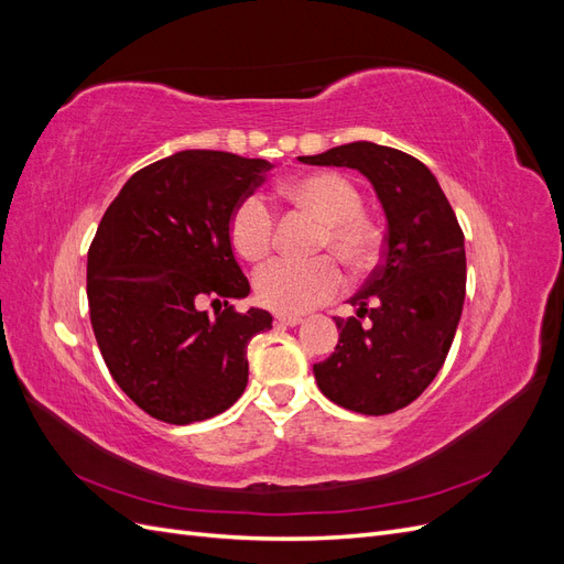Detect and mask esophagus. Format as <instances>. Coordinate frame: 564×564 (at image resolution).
Listing matches in <instances>:
<instances>
[{"label":"esophagus","mask_w":564,"mask_h":564,"mask_svg":"<svg viewBox=\"0 0 564 564\" xmlns=\"http://www.w3.org/2000/svg\"><path fill=\"white\" fill-rule=\"evenodd\" d=\"M275 322L280 324V327H299L303 317H299V315H278Z\"/></svg>","instance_id":"esophagus-1"}]
</instances>
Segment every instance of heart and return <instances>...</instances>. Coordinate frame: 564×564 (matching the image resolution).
<instances>
[{
    "mask_svg": "<svg viewBox=\"0 0 564 564\" xmlns=\"http://www.w3.org/2000/svg\"><path fill=\"white\" fill-rule=\"evenodd\" d=\"M280 197L322 224L317 249L332 251L352 272L367 270L379 253V230L362 214L357 185L336 172L303 174L280 185ZM230 242L245 261H261L272 247L275 216L261 195H247L230 214ZM340 289V270L332 259L311 263L272 261L253 278V292L265 308L301 315L329 301Z\"/></svg>",
    "mask_w": 564,
    "mask_h": 564,
    "instance_id": "heart-1",
    "label": "heart"
}]
</instances>
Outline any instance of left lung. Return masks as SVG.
Listing matches in <instances>:
<instances>
[{
  "label": "left lung",
  "instance_id": "obj_1",
  "mask_svg": "<svg viewBox=\"0 0 564 564\" xmlns=\"http://www.w3.org/2000/svg\"><path fill=\"white\" fill-rule=\"evenodd\" d=\"M301 162L360 172L388 226L381 268L348 301L357 317H334L338 344L313 367L317 388L357 414L398 412L431 386L452 348L466 299L464 232L431 169L402 150L357 141Z\"/></svg>",
  "mask_w": 564,
  "mask_h": 564
}]
</instances>
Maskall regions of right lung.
<instances>
[{
  "mask_svg": "<svg viewBox=\"0 0 564 564\" xmlns=\"http://www.w3.org/2000/svg\"><path fill=\"white\" fill-rule=\"evenodd\" d=\"M265 160L181 150L135 172L112 199L87 259L100 355L143 412L185 425L226 412L247 388L249 340L272 327L235 261L230 214L263 181ZM207 300L225 303L209 318Z\"/></svg>",
  "mask_w": 564,
  "mask_h": 564,
  "instance_id": "1",
  "label": "right lung"
}]
</instances>
